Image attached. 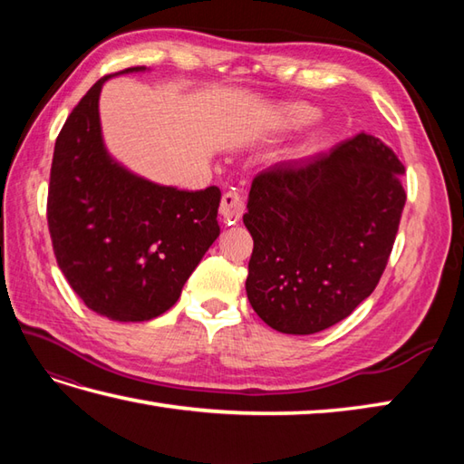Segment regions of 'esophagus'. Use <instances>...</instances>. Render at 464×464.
<instances>
[{
  "instance_id": "1",
  "label": "esophagus",
  "mask_w": 464,
  "mask_h": 464,
  "mask_svg": "<svg viewBox=\"0 0 464 464\" xmlns=\"http://www.w3.org/2000/svg\"><path fill=\"white\" fill-rule=\"evenodd\" d=\"M219 211L223 215L225 223H237L245 213V199L239 191H227L221 199Z\"/></svg>"
}]
</instances>
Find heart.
I'll use <instances>...</instances> for the list:
<instances>
[{
    "instance_id": "heart-1",
    "label": "heart",
    "mask_w": 464,
    "mask_h": 464,
    "mask_svg": "<svg viewBox=\"0 0 464 464\" xmlns=\"http://www.w3.org/2000/svg\"><path fill=\"white\" fill-rule=\"evenodd\" d=\"M317 115L319 111L314 110L313 105L303 102H291L283 103L275 110L271 123L275 131H295L317 120ZM324 140H327V135H324L323 130H313L303 137V141L295 147L293 153L297 157H309L321 150L324 145Z\"/></svg>"
}]
</instances>
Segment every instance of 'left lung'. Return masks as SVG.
I'll return each mask as SVG.
<instances>
[{
  "instance_id": "obj_1",
  "label": "left lung",
  "mask_w": 464,
  "mask_h": 464,
  "mask_svg": "<svg viewBox=\"0 0 464 464\" xmlns=\"http://www.w3.org/2000/svg\"><path fill=\"white\" fill-rule=\"evenodd\" d=\"M402 173L397 153L361 131L255 177L243 215L253 237L245 289L271 329L324 331L374 291L407 201Z\"/></svg>"
}]
</instances>
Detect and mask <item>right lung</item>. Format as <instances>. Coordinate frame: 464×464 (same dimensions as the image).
<instances>
[{"mask_svg": "<svg viewBox=\"0 0 464 464\" xmlns=\"http://www.w3.org/2000/svg\"><path fill=\"white\" fill-rule=\"evenodd\" d=\"M97 82L67 117L49 175L47 223L59 269L102 317L143 323L171 309L219 237L221 191L177 189L133 173L103 140Z\"/></svg>", "mask_w": 464, "mask_h": 464, "instance_id": "right-lung-1", "label": "right lung"}]
</instances>
